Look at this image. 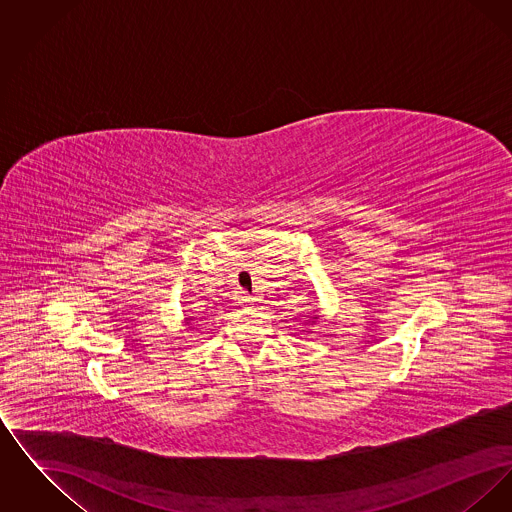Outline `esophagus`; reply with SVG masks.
<instances>
[{"label": "esophagus", "mask_w": 512, "mask_h": 512, "mask_svg": "<svg viewBox=\"0 0 512 512\" xmlns=\"http://www.w3.org/2000/svg\"><path fill=\"white\" fill-rule=\"evenodd\" d=\"M238 303L240 305H251L253 303V297L249 293L240 292L238 293Z\"/></svg>", "instance_id": "34e87169"}]
</instances>
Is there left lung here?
Segmentation results:
<instances>
[{"label": "left lung", "mask_w": 512, "mask_h": 512, "mask_svg": "<svg viewBox=\"0 0 512 512\" xmlns=\"http://www.w3.org/2000/svg\"><path fill=\"white\" fill-rule=\"evenodd\" d=\"M315 318H317V317H313V322H315Z\"/></svg>", "instance_id": "1"}]
</instances>
